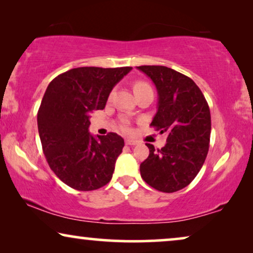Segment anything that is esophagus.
I'll return each instance as SVG.
<instances>
[{"label":"esophagus","mask_w":253,"mask_h":253,"mask_svg":"<svg viewBox=\"0 0 253 253\" xmlns=\"http://www.w3.org/2000/svg\"><path fill=\"white\" fill-rule=\"evenodd\" d=\"M125 143H126L127 146H135V144L139 143V141H136L134 139H126L125 140Z\"/></svg>","instance_id":"esophagus-1"}]
</instances>
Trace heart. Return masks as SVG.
Listing matches in <instances>:
<instances>
[{"label":"heart","mask_w":253,"mask_h":253,"mask_svg":"<svg viewBox=\"0 0 253 253\" xmlns=\"http://www.w3.org/2000/svg\"><path fill=\"white\" fill-rule=\"evenodd\" d=\"M147 87H150L149 84L146 83V82H142V81H139V82H135L133 85V89H134V92H137L140 91V90H143V89H147ZM120 129L123 130V132H128L129 130V125L127 121H123V123L120 124Z\"/></svg>","instance_id":"b5f03b06"}]
</instances>
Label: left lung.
Here are the masks:
<instances>
[{"mask_svg": "<svg viewBox=\"0 0 253 253\" xmlns=\"http://www.w3.org/2000/svg\"><path fill=\"white\" fill-rule=\"evenodd\" d=\"M158 93L157 113L150 126L167 134V144L140 166L142 179L155 190L172 193L197 177L206 160L211 140V111L204 93L190 77L164 66H140Z\"/></svg>", "mask_w": 253, "mask_h": 253, "instance_id": "left-lung-1", "label": "left lung"}]
</instances>
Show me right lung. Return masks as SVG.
I'll use <instances>...</instances> for the list:
<instances>
[{
	"label": "right lung",
	"instance_id": "1",
	"mask_svg": "<svg viewBox=\"0 0 253 253\" xmlns=\"http://www.w3.org/2000/svg\"><path fill=\"white\" fill-rule=\"evenodd\" d=\"M130 70L80 67L47 86L37 116L42 151L53 172L74 190H97L112 178L124 139L112 132L95 139L89 113L105 107L111 90Z\"/></svg>",
	"mask_w": 253,
	"mask_h": 253
}]
</instances>
